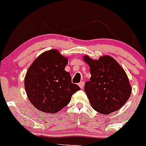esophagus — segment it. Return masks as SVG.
Instances as JSON below:
<instances>
[{
  "instance_id": "34e87169",
  "label": "esophagus",
  "mask_w": 146,
  "mask_h": 146,
  "mask_svg": "<svg viewBox=\"0 0 146 146\" xmlns=\"http://www.w3.org/2000/svg\"><path fill=\"white\" fill-rule=\"evenodd\" d=\"M84 85H85V83H84V82H79V86L82 89L84 88Z\"/></svg>"
}]
</instances>
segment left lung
Returning a JSON list of instances; mask_svg holds the SVG:
<instances>
[{"label": "left lung", "mask_w": 146, "mask_h": 146, "mask_svg": "<svg viewBox=\"0 0 146 146\" xmlns=\"http://www.w3.org/2000/svg\"><path fill=\"white\" fill-rule=\"evenodd\" d=\"M90 67V81L85 84V92L94 110L108 115L124 106L131 96L132 88L124 70L110 55L94 60L84 55Z\"/></svg>", "instance_id": "obj_1"}]
</instances>
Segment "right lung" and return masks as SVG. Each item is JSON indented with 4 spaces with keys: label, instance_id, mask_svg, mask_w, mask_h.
<instances>
[{
    "label": "right lung",
    "instance_id": "1",
    "mask_svg": "<svg viewBox=\"0 0 146 146\" xmlns=\"http://www.w3.org/2000/svg\"><path fill=\"white\" fill-rule=\"evenodd\" d=\"M67 63V57L51 49L40 54L28 68L25 77L26 94L33 106L41 112H58L80 90L64 70Z\"/></svg>",
    "mask_w": 146,
    "mask_h": 146
}]
</instances>
